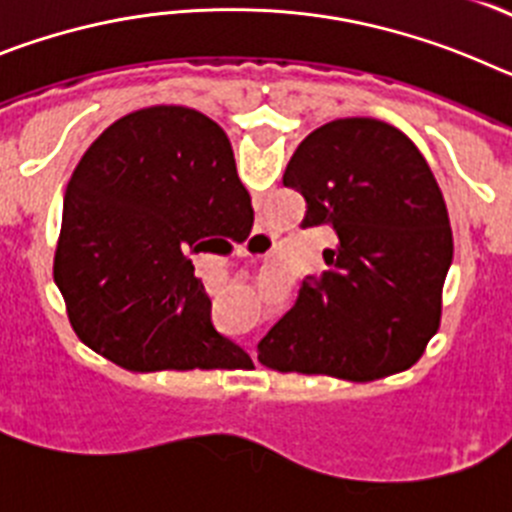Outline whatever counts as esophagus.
<instances>
[{"label":"esophagus","instance_id":"34e87169","mask_svg":"<svg viewBox=\"0 0 512 512\" xmlns=\"http://www.w3.org/2000/svg\"><path fill=\"white\" fill-rule=\"evenodd\" d=\"M261 238H264V233H256V235H253V243H259ZM251 248H253V246H251Z\"/></svg>","mask_w":512,"mask_h":512}]
</instances>
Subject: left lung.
I'll return each instance as SVG.
<instances>
[{
	"label": "left lung",
	"instance_id": "1",
	"mask_svg": "<svg viewBox=\"0 0 512 512\" xmlns=\"http://www.w3.org/2000/svg\"><path fill=\"white\" fill-rule=\"evenodd\" d=\"M305 197L302 228L333 225L328 269L307 277L295 307L261 338L274 372L372 382L405 372L441 325L454 259L449 212L408 135L374 117L312 130L284 171Z\"/></svg>",
	"mask_w": 512,
	"mask_h": 512
}]
</instances>
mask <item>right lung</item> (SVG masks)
<instances>
[{
	"label": "right lung",
	"mask_w": 512,
	"mask_h": 512,
	"mask_svg": "<svg viewBox=\"0 0 512 512\" xmlns=\"http://www.w3.org/2000/svg\"><path fill=\"white\" fill-rule=\"evenodd\" d=\"M251 212L215 120L156 104L112 122L63 194L53 282L76 336L130 372L241 369L189 253Z\"/></svg>",
	"instance_id": "right-lung-1"
}]
</instances>
